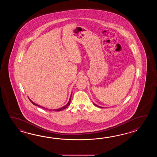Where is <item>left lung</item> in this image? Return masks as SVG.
<instances>
[{"mask_svg": "<svg viewBox=\"0 0 157 157\" xmlns=\"http://www.w3.org/2000/svg\"><path fill=\"white\" fill-rule=\"evenodd\" d=\"M94 104L95 105V106H97V107H99V108H103V107H100V106H99V105H98L97 104H95L94 103Z\"/></svg>", "mask_w": 157, "mask_h": 157, "instance_id": "obj_1", "label": "left lung"}]
</instances>
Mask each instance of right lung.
<instances>
[{
  "mask_svg": "<svg viewBox=\"0 0 157 157\" xmlns=\"http://www.w3.org/2000/svg\"><path fill=\"white\" fill-rule=\"evenodd\" d=\"M71 97H72V94H71V95L70 98V100L68 101V103L66 104V105H65L64 106H63V107H62V108H58V109H49V110H53V111H57V112H58V111H60V110H63L64 109H66V108H67L70 104L71 102ZM29 100H30V101L33 104V105H36L37 107H41V108H44V109H47L46 108H44L43 107H41V106H40L39 105H37V104H35L34 102H33L32 100L30 99V98H29Z\"/></svg>",
  "mask_w": 157,
  "mask_h": 157,
  "instance_id": "1",
  "label": "right lung"
}]
</instances>
